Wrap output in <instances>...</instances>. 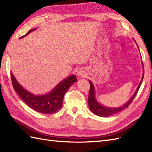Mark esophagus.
<instances>
[{"label":"esophagus","mask_w":152,"mask_h":152,"mask_svg":"<svg viewBox=\"0 0 152 152\" xmlns=\"http://www.w3.org/2000/svg\"><path fill=\"white\" fill-rule=\"evenodd\" d=\"M77 75L80 77H83L86 75L85 71L82 69H79L77 70Z\"/></svg>","instance_id":"34e87169"}]
</instances>
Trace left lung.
I'll return each mask as SVG.
<instances>
[{"instance_id":"obj_1","label":"left lung","mask_w":152,"mask_h":152,"mask_svg":"<svg viewBox=\"0 0 152 152\" xmlns=\"http://www.w3.org/2000/svg\"><path fill=\"white\" fill-rule=\"evenodd\" d=\"M135 43H136V42H135ZM136 44L137 45V43H136ZM142 67H143L142 77L141 81L139 83V85H138V88H137L136 91H135L134 94L130 98V99L129 100V101L126 102L125 104L120 106V107H117V108L108 107V106H103L102 104H100L95 97V86H94V85H93V83H92L91 80H89V84H90V90H89V96H88V105H89V108L90 109V110H91L93 113V114L96 115L101 116V117H108V116L117 114V113L121 112V110H124L127 108V106L129 105L130 103H131V102L133 101V100L134 99V96L137 95L138 89H139V88H140V87L142 84V80L144 78V75L143 64H142Z\"/></svg>"}]
</instances>
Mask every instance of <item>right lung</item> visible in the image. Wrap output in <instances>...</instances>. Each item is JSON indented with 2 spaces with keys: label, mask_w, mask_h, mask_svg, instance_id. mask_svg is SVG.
<instances>
[{
  "label": "right lung",
  "mask_w": 152,
  "mask_h": 152,
  "mask_svg": "<svg viewBox=\"0 0 152 152\" xmlns=\"http://www.w3.org/2000/svg\"><path fill=\"white\" fill-rule=\"evenodd\" d=\"M36 28L31 29L20 38L26 37ZM11 78L13 88L20 98L34 110L42 114H52L62 107L64 95L70 87L77 81L75 75H70L63 80L51 91L44 95H34L22 87L12 72Z\"/></svg>",
  "instance_id": "1"
}]
</instances>
